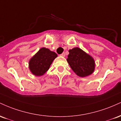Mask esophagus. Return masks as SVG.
Listing matches in <instances>:
<instances>
[{"label":"esophagus","instance_id":"34e87169","mask_svg":"<svg viewBox=\"0 0 121 121\" xmlns=\"http://www.w3.org/2000/svg\"><path fill=\"white\" fill-rule=\"evenodd\" d=\"M60 56H62V57H65V53L64 52L62 53V54H61Z\"/></svg>","mask_w":121,"mask_h":121}]
</instances>
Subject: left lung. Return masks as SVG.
I'll return each instance as SVG.
<instances>
[{
	"mask_svg": "<svg viewBox=\"0 0 121 121\" xmlns=\"http://www.w3.org/2000/svg\"><path fill=\"white\" fill-rule=\"evenodd\" d=\"M69 52L66 60L77 76L84 77L93 73L95 62L92 57L78 47L70 49Z\"/></svg>",
	"mask_w": 121,
	"mask_h": 121,
	"instance_id": "1",
	"label": "left lung"
}]
</instances>
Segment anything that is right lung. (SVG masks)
Masks as SVG:
<instances>
[{"instance_id": "1", "label": "right lung", "mask_w": 121, "mask_h": 121, "mask_svg": "<svg viewBox=\"0 0 121 121\" xmlns=\"http://www.w3.org/2000/svg\"><path fill=\"white\" fill-rule=\"evenodd\" d=\"M57 57L56 53L48 48H41L29 61L30 71L36 76H43L49 69L53 61Z\"/></svg>"}]
</instances>
